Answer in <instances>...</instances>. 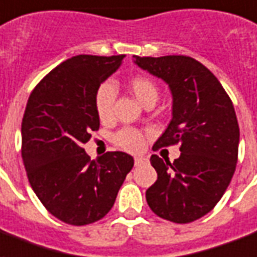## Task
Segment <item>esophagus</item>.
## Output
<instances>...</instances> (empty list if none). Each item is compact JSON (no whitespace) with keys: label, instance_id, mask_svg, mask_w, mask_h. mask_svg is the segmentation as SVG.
<instances>
[{"label":"esophagus","instance_id":"1","mask_svg":"<svg viewBox=\"0 0 257 257\" xmlns=\"http://www.w3.org/2000/svg\"><path fill=\"white\" fill-rule=\"evenodd\" d=\"M134 163H136V166H144V164H148V163H149V159L144 156H137L136 159H134Z\"/></svg>","mask_w":257,"mask_h":257}]
</instances>
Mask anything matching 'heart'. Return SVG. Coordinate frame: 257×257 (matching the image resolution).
Returning a JSON list of instances; mask_svg holds the SVG:
<instances>
[{
  "label": "heart",
  "instance_id": "b5f03b06",
  "mask_svg": "<svg viewBox=\"0 0 257 257\" xmlns=\"http://www.w3.org/2000/svg\"><path fill=\"white\" fill-rule=\"evenodd\" d=\"M128 87L142 105L148 101H157L159 89L156 83L147 76H136L128 82ZM116 98V87L113 83L106 82L100 86L95 93V110L102 121H108L113 116V104ZM116 145L128 152L141 151L144 147V138L138 131L124 128L115 136Z\"/></svg>",
  "mask_w": 257,
  "mask_h": 257
}]
</instances>
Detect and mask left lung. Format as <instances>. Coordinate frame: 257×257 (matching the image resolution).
Instances as JSON below:
<instances>
[{"instance_id":"1","label":"left lung","mask_w":257,"mask_h":257,"mask_svg":"<svg viewBox=\"0 0 257 257\" xmlns=\"http://www.w3.org/2000/svg\"><path fill=\"white\" fill-rule=\"evenodd\" d=\"M134 63L164 80L172 95V119L153 149L181 144L172 163L152 155L157 181L147 190L148 205L166 220L190 223L218 204L235 171L239 128L233 102L192 57L134 56Z\"/></svg>"}]
</instances>
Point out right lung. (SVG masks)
Listing matches in <instances>:
<instances>
[{
    "label": "right lung",
    "mask_w": 257,
    "mask_h": 257,
    "mask_svg": "<svg viewBox=\"0 0 257 257\" xmlns=\"http://www.w3.org/2000/svg\"><path fill=\"white\" fill-rule=\"evenodd\" d=\"M126 56L79 54L52 69L30 94L22 121V156L29 182L53 216L74 226L109 212L134 166L124 152L90 160L83 144L98 130L95 93Z\"/></svg>",
    "instance_id": "1"
}]
</instances>
